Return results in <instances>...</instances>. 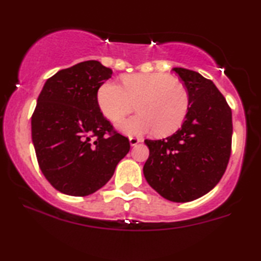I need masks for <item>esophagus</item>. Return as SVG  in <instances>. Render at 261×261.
I'll list each match as a JSON object with an SVG mask.
<instances>
[{"instance_id":"34e87169","label":"esophagus","mask_w":261,"mask_h":261,"mask_svg":"<svg viewBox=\"0 0 261 261\" xmlns=\"http://www.w3.org/2000/svg\"><path fill=\"white\" fill-rule=\"evenodd\" d=\"M129 141H130V145L131 146H136L137 144H139L141 139L140 138H137V137H130L129 138Z\"/></svg>"}]
</instances>
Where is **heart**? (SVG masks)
Returning <instances> with one entry per match:
<instances>
[{
  "label": "heart",
  "mask_w": 261,
  "mask_h": 261,
  "mask_svg": "<svg viewBox=\"0 0 261 261\" xmlns=\"http://www.w3.org/2000/svg\"><path fill=\"white\" fill-rule=\"evenodd\" d=\"M123 85L107 82L99 88L98 103L108 120L116 122L138 107V116L117 124L126 136L155 131L173 134L182 125L190 107V95L183 84L166 73H135L123 78Z\"/></svg>",
  "instance_id": "1"
}]
</instances>
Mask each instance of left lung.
<instances>
[{
    "instance_id": "left-lung-1",
    "label": "left lung",
    "mask_w": 261,
    "mask_h": 261,
    "mask_svg": "<svg viewBox=\"0 0 261 261\" xmlns=\"http://www.w3.org/2000/svg\"><path fill=\"white\" fill-rule=\"evenodd\" d=\"M190 107L182 126L160 140H145L149 156L143 171L147 183L167 200L187 202L210 192L226 171L231 152V109L214 83L184 68Z\"/></svg>"
}]
</instances>
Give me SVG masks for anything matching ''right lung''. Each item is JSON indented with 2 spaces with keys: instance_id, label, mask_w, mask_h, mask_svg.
I'll return each instance as SVG.
<instances>
[{
  "instance_id": "right-lung-1",
  "label": "right lung",
  "mask_w": 261,
  "mask_h": 261,
  "mask_svg": "<svg viewBox=\"0 0 261 261\" xmlns=\"http://www.w3.org/2000/svg\"><path fill=\"white\" fill-rule=\"evenodd\" d=\"M112 74L99 61L81 62L47 79L39 94L31 121L33 146L42 174L62 193L98 191L130 151L98 103L99 88Z\"/></svg>"
}]
</instances>
